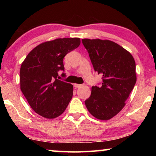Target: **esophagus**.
<instances>
[{"instance_id": "obj_1", "label": "esophagus", "mask_w": 156, "mask_h": 156, "mask_svg": "<svg viewBox=\"0 0 156 156\" xmlns=\"http://www.w3.org/2000/svg\"><path fill=\"white\" fill-rule=\"evenodd\" d=\"M73 86H74L75 88H79L82 87V84H73Z\"/></svg>"}]
</instances>
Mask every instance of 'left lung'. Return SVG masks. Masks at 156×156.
I'll return each instance as SVG.
<instances>
[{"label":"left lung","instance_id":"1","mask_svg":"<svg viewBox=\"0 0 156 156\" xmlns=\"http://www.w3.org/2000/svg\"><path fill=\"white\" fill-rule=\"evenodd\" d=\"M82 42L95 72L102 76L101 87H92L85 105L97 119L110 120L125 107L136 83L135 60L127 50L113 41L84 38Z\"/></svg>","mask_w":156,"mask_h":156}]
</instances>
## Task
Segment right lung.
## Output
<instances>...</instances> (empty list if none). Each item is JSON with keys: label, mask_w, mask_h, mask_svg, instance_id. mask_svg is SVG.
Masks as SVG:
<instances>
[{"label": "right lung", "mask_w": 156, "mask_h": 156, "mask_svg": "<svg viewBox=\"0 0 156 156\" xmlns=\"http://www.w3.org/2000/svg\"><path fill=\"white\" fill-rule=\"evenodd\" d=\"M79 38H57L29 53L20 69V89L34 112L47 119L65 112L73 96V85L57 78L64 71L63 58L80 45ZM65 76V73L62 74Z\"/></svg>", "instance_id": "1"}]
</instances>
